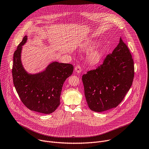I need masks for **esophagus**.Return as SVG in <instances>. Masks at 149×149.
<instances>
[{
    "instance_id": "obj_1",
    "label": "esophagus",
    "mask_w": 149,
    "mask_h": 149,
    "mask_svg": "<svg viewBox=\"0 0 149 149\" xmlns=\"http://www.w3.org/2000/svg\"><path fill=\"white\" fill-rule=\"evenodd\" d=\"M75 71L77 73H79L81 71V67L79 65H77L75 67Z\"/></svg>"
}]
</instances>
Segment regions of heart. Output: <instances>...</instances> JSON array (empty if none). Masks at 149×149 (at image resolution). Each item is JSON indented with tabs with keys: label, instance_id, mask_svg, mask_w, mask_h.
I'll use <instances>...</instances> for the list:
<instances>
[{
	"label": "heart",
	"instance_id": "1",
	"mask_svg": "<svg viewBox=\"0 0 149 149\" xmlns=\"http://www.w3.org/2000/svg\"><path fill=\"white\" fill-rule=\"evenodd\" d=\"M95 46V42H87L84 46V50H88L93 48ZM102 56V52L100 49H97L92 52L89 56V61L91 63H97L100 61Z\"/></svg>",
	"mask_w": 149,
	"mask_h": 149
}]
</instances>
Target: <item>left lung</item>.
<instances>
[{
    "instance_id": "left-lung-1",
    "label": "left lung",
    "mask_w": 149,
    "mask_h": 149,
    "mask_svg": "<svg viewBox=\"0 0 149 149\" xmlns=\"http://www.w3.org/2000/svg\"><path fill=\"white\" fill-rule=\"evenodd\" d=\"M134 76L132 54L120 38L118 45L102 64L82 77L89 108L102 112L116 107L130 90Z\"/></svg>"
}]
</instances>
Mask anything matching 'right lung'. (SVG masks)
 Instances as JSON below:
<instances>
[{"label": "right lung", "instance_id": "add662e5", "mask_svg": "<svg viewBox=\"0 0 149 149\" xmlns=\"http://www.w3.org/2000/svg\"><path fill=\"white\" fill-rule=\"evenodd\" d=\"M25 36L13 54L12 77L15 89L26 107L36 112L50 114L60 104L63 82L71 75L74 66L70 63L54 62L46 70L36 74H29L20 60L22 46L26 42Z\"/></svg>", "mask_w": 149, "mask_h": 149}]
</instances>
